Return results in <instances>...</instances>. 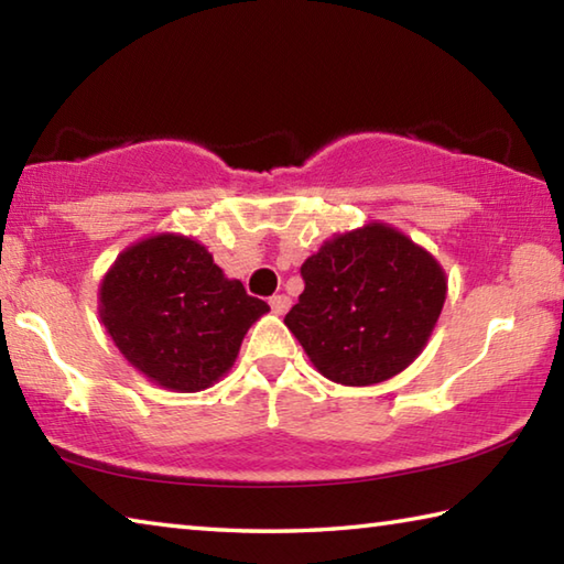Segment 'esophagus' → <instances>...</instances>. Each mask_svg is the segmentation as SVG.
<instances>
[{
	"label": "esophagus",
	"mask_w": 564,
	"mask_h": 564,
	"mask_svg": "<svg viewBox=\"0 0 564 564\" xmlns=\"http://www.w3.org/2000/svg\"><path fill=\"white\" fill-rule=\"evenodd\" d=\"M269 303H271V311L275 313V316H283V313L291 308V299H289V295H283V293L273 295Z\"/></svg>",
	"instance_id": "obj_1"
}]
</instances>
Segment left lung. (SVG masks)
I'll use <instances>...</instances> for the list:
<instances>
[{
  "label": "left lung",
  "instance_id": "8db88e82",
  "mask_svg": "<svg viewBox=\"0 0 564 564\" xmlns=\"http://www.w3.org/2000/svg\"><path fill=\"white\" fill-rule=\"evenodd\" d=\"M301 275L305 289L283 323L340 386H376L405 370L423 352L447 293L441 263L386 224L333 236Z\"/></svg>",
  "mask_w": 564,
  "mask_h": 564
}]
</instances>
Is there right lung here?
<instances>
[{
	"label": "right lung",
	"mask_w": 564,
	"mask_h": 564,
	"mask_svg": "<svg viewBox=\"0 0 564 564\" xmlns=\"http://www.w3.org/2000/svg\"><path fill=\"white\" fill-rule=\"evenodd\" d=\"M269 303L226 279L194 238L159 234L119 253L99 316L121 356L156 386L196 393L228 373Z\"/></svg>",
	"instance_id": "obj_1"
}]
</instances>
